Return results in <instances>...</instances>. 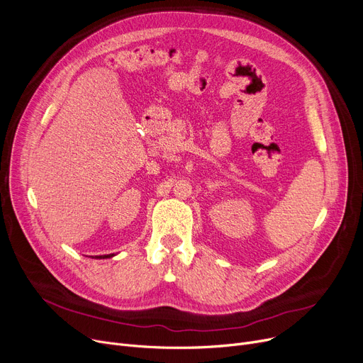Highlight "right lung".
Returning a JSON list of instances; mask_svg holds the SVG:
<instances>
[{"label":"right lung","mask_w":363,"mask_h":363,"mask_svg":"<svg viewBox=\"0 0 363 363\" xmlns=\"http://www.w3.org/2000/svg\"><path fill=\"white\" fill-rule=\"evenodd\" d=\"M114 256V253L113 255H104V256H97V257H92V259H110V257H113Z\"/></svg>","instance_id":"obj_1"}]
</instances>
